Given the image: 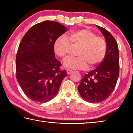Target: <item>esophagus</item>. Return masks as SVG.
<instances>
[{"label": "esophagus", "mask_w": 133, "mask_h": 133, "mask_svg": "<svg viewBox=\"0 0 133 133\" xmlns=\"http://www.w3.org/2000/svg\"><path fill=\"white\" fill-rule=\"evenodd\" d=\"M73 73V71L71 70H67V75H70L71 73Z\"/></svg>", "instance_id": "esophagus-1"}]
</instances>
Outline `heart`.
Here are the masks:
<instances>
[{
    "label": "heart",
    "mask_w": 133,
    "mask_h": 133,
    "mask_svg": "<svg viewBox=\"0 0 133 133\" xmlns=\"http://www.w3.org/2000/svg\"><path fill=\"white\" fill-rule=\"evenodd\" d=\"M70 44L80 46L76 52L77 57H69L63 61L64 66L67 69H85L89 64L94 67L103 61L106 53L105 39L88 29H78L71 31L67 37H58L54 43V51L58 57H66Z\"/></svg>",
    "instance_id": "obj_1"
}]
</instances>
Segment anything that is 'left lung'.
<instances>
[{"label":"left lung","mask_w":133,"mask_h":133,"mask_svg":"<svg viewBox=\"0 0 133 133\" xmlns=\"http://www.w3.org/2000/svg\"><path fill=\"white\" fill-rule=\"evenodd\" d=\"M107 43L105 56L93 70L84 76L78 86L81 97L90 103L103 102L111 95L119 75V52L117 42L106 29L97 26Z\"/></svg>","instance_id":"1"}]
</instances>
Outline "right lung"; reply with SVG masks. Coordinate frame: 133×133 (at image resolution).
Returning a JSON list of instances; mask_svg holds the SVG:
<instances>
[{
  "mask_svg": "<svg viewBox=\"0 0 133 133\" xmlns=\"http://www.w3.org/2000/svg\"><path fill=\"white\" fill-rule=\"evenodd\" d=\"M58 22L46 21L29 29L19 46L16 78L24 93L34 102L46 103L57 94L66 70L55 57L53 44L66 31Z\"/></svg>",
  "mask_w": 133,
  "mask_h": 133,
  "instance_id": "obj_1",
  "label": "right lung"
}]
</instances>
